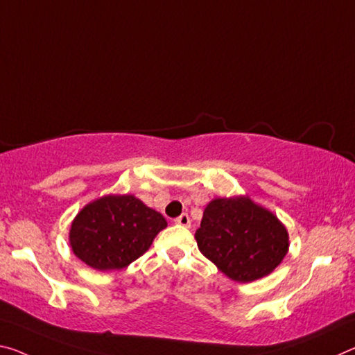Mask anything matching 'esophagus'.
Segmentation results:
<instances>
[{"instance_id":"esophagus-1","label":"esophagus","mask_w":355,"mask_h":355,"mask_svg":"<svg viewBox=\"0 0 355 355\" xmlns=\"http://www.w3.org/2000/svg\"><path fill=\"white\" fill-rule=\"evenodd\" d=\"M175 224H178V226L182 227H189L191 226V218L188 213H182L177 219H175Z\"/></svg>"}]
</instances>
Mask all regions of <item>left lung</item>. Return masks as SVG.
<instances>
[{
	"instance_id": "8db88e82",
	"label": "left lung",
	"mask_w": 355,
	"mask_h": 355,
	"mask_svg": "<svg viewBox=\"0 0 355 355\" xmlns=\"http://www.w3.org/2000/svg\"><path fill=\"white\" fill-rule=\"evenodd\" d=\"M194 237L202 254L239 283L272 273L289 250L284 224L245 196L213 199Z\"/></svg>"
}]
</instances>
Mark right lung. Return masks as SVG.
I'll return each mask as SVG.
<instances>
[{
    "label": "right lung",
    "instance_id": "1",
    "mask_svg": "<svg viewBox=\"0 0 355 355\" xmlns=\"http://www.w3.org/2000/svg\"><path fill=\"white\" fill-rule=\"evenodd\" d=\"M166 218L131 194L104 196L78 211L69 230L74 254L92 268L121 270L147 251Z\"/></svg>",
    "mask_w": 355,
    "mask_h": 355
}]
</instances>
